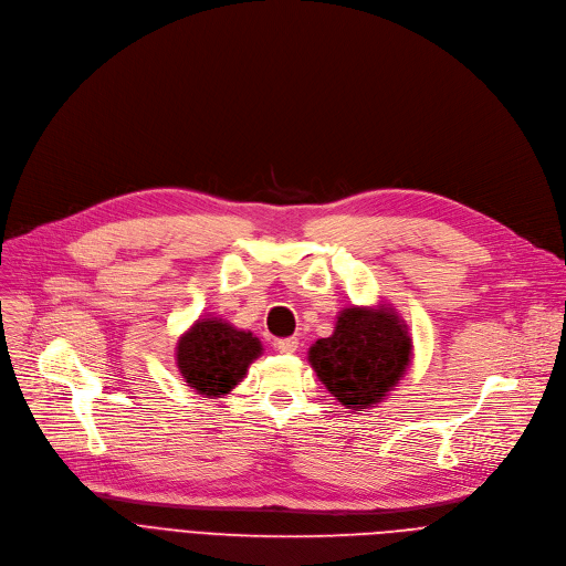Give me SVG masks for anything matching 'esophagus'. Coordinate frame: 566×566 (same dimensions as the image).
I'll return each mask as SVG.
<instances>
[{"label": "esophagus", "instance_id": "34e87169", "mask_svg": "<svg viewBox=\"0 0 566 566\" xmlns=\"http://www.w3.org/2000/svg\"><path fill=\"white\" fill-rule=\"evenodd\" d=\"M298 347V340L296 338H283V340H276V349L281 354H294Z\"/></svg>", "mask_w": 566, "mask_h": 566}]
</instances>
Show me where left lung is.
<instances>
[{
	"instance_id": "8db88e82",
	"label": "left lung",
	"mask_w": 566,
	"mask_h": 566,
	"mask_svg": "<svg viewBox=\"0 0 566 566\" xmlns=\"http://www.w3.org/2000/svg\"><path fill=\"white\" fill-rule=\"evenodd\" d=\"M405 319L390 306L343 308L334 334L308 349L319 381L352 411L381 402L411 363Z\"/></svg>"
}]
</instances>
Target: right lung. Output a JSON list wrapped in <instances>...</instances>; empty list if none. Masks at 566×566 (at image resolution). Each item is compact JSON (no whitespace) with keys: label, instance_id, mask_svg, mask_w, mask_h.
Here are the masks:
<instances>
[{"label":"right lung","instance_id":"right-lung-1","mask_svg":"<svg viewBox=\"0 0 566 566\" xmlns=\"http://www.w3.org/2000/svg\"><path fill=\"white\" fill-rule=\"evenodd\" d=\"M260 354L262 345L251 331L235 328L221 317L196 319L176 345V363L182 379L206 397L230 392Z\"/></svg>","mask_w":566,"mask_h":566}]
</instances>
